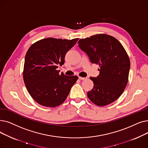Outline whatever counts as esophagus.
Listing matches in <instances>:
<instances>
[{
  "instance_id": "1",
  "label": "esophagus",
  "mask_w": 148,
  "mask_h": 148,
  "mask_svg": "<svg viewBox=\"0 0 148 148\" xmlns=\"http://www.w3.org/2000/svg\"><path fill=\"white\" fill-rule=\"evenodd\" d=\"M79 79L80 80H85L86 78H85V77H79Z\"/></svg>"
}]
</instances>
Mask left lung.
Instances as JSON below:
<instances>
[{"label":"left lung","instance_id":"8db88e82","mask_svg":"<svg viewBox=\"0 0 148 148\" xmlns=\"http://www.w3.org/2000/svg\"><path fill=\"white\" fill-rule=\"evenodd\" d=\"M78 43L91 62L100 66L99 75L90 77L94 87L88 92V98L100 106L111 103L120 97L127 83L130 60L125 49L115 37L104 34L80 39Z\"/></svg>","mask_w":148,"mask_h":148}]
</instances>
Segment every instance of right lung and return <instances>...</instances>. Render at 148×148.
<instances>
[{
    "label": "right lung",
    "mask_w": 148,
    "mask_h": 148,
    "mask_svg": "<svg viewBox=\"0 0 148 148\" xmlns=\"http://www.w3.org/2000/svg\"><path fill=\"white\" fill-rule=\"evenodd\" d=\"M78 40L47 38L28 49L25 59L23 80L29 94L38 104L56 107L67 98L78 77L60 75L57 68L63 65L66 53Z\"/></svg>",
    "instance_id": "obj_1"
}]
</instances>
